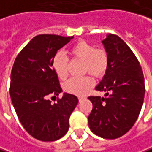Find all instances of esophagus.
<instances>
[{"mask_svg":"<svg viewBox=\"0 0 152 152\" xmlns=\"http://www.w3.org/2000/svg\"><path fill=\"white\" fill-rule=\"evenodd\" d=\"M84 98V96H78V99H79V101H81L82 99H83Z\"/></svg>","mask_w":152,"mask_h":152,"instance_id":"1","label":"esophagus"}]
</instances>
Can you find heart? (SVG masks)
I'll return each mask as SVG.
<instances>
[{
	"mask_svg": "<svg viewBox=\"0 0 152 152\" xmlns=\"http://www.w3.org/2000/svg\"><path fill=\"white\" fill-rule=\"evenodd\" d=\"M69 56L73 59L83 61V72L90 73L96 77H101L105 74L109 67V55L104 48L96 47L86 41H79L68 51ZM53 69L60 79H65L68 76V59L62 54L55 56L52 62ZM94 86V79L90 76L80 78H71L63 84L66 92L82 96L86 94Z\"/></svg>",
	"mask_w": 152,
	"mask_h": 152,
	"instance_id": "obj_1",
	"label": "heart"
}]
</instances>
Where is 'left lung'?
Listing matches in <instances>:
<instances>
[{"instance_id":"8db88e82","label":"left lung","mask_w":152,"mask_h":152,"mask_svg":"<svg viewBox=\"0 0 152 152\" xmlns=\"http://www.w3.org/2000/svg\"><path fill=\"white\" fill-rule=\"evenodd\" d=\"M109 55V67L96 90L106 97L89 96L93 109L88 117L91 131L106 139H115L131 129L144 103L145 78L138 60L129 46L116 35L103 41Z\"/></svg>"}]
</instances>
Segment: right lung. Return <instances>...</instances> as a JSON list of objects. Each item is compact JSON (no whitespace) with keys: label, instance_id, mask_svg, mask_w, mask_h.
I'll return each instance as SVG.
<instances>
[{"label":"right lung","instance_id":"add662e5","mask_svg":"<svg viewBox=\"0 0 152 152\" xmlns=\"http://www.w3.org/2000/svg\"><path fill=\"white\" fill-rule=\"evenodd\" d=\"M73 36H35L16 56L10 80V97L27 132L38 140L51 142L69 130V119L78 104L75 95L64 93L53 67V59ZM56 97L53 104L50 98Z\"/></svg>","mask_w":152,"mask_h":152}]
</instances>
